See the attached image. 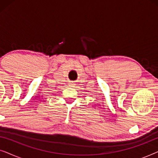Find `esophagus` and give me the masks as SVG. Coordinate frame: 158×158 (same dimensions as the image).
<instances>
[{"label":"esophagus","instance_id":"esophagus-1","mask_svg":"<svg viewBox=\"0 0 158 158\" xmlns=\"http://www.w3.org/2000/svg\"><path fill=\"white\" fill-rule=\"evenodd\" d=\"M75 85V83H74V82H70V85L72 86V87H74Z\"/></svg>","mask_w":158,"mask_h":158}]
</instances>
